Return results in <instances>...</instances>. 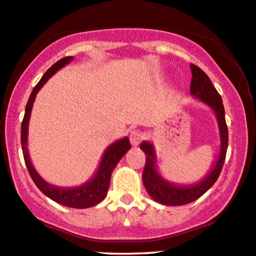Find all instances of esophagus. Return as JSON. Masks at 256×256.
Instances as JSON below:
<instances>
[{
  "label": "esophagus",
  "mask_w": 256,
  "mask_h": 256,
  "mask_svg": "<svg viewBox=\"0 0 256 256\" xmlns=\"http://www.w3.org/2000/svg\"><path fill=\"white\" fill-rule=\"evenodd\" d=\"M144 138H145V134L139 130H134L130 134V142L134 146H137V145L140 144L144 140Z\"/></svg>",
  "instance_id": "esophagus-1"
}]
</instances>
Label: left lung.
Wrapping results in <instances>:
<instances>
[{
    "label": "left lung",
    "mask_w": 256,
    "mask_h": 256,
    "mask_svg": "<svg viewBox=\"0 0 256 256\" xmlns=\"http://www.w3.org/2000/svg\"><path fill=\"white\" fill-rule=\"evenodd\" d=\"M192 78L190 82V93L197 99L202 100L206 105L214 110L218 117L220 134H221V151L218 160L210 174L202 182L188 186H178L170 184L160 176L156 170V154L154 146L148 142L140 144V148L145 154V166L143 171V183L146 188L148 195L156 202L166 206H183L192 203L200 198L203 194L214 186L221 174L223 164H224L226 154L228 148V128L224 117V108L222 104V98L218 92L210 82L209 76L196 64H190Z\"/></svg>",
    "instance_id": "obj_1"
}]
</instances>
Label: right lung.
I'll use <instances>...</instances> for the list:
<instances>
[{"instance_id":"add662e5","label":"right lung","mask_w":256,"mask_h":256,"mask_svg":"<svg viewBox=\"0 0 256 256\" xmlns=\"http://www.w3.org/2000/svg\"><path fill=\"white\" fill-rule=\"evenodd\" d=\"M73 56H66L61 59L53 64L41 80L36 84L34 87L33 92H32L30 96H29L27 106H26V112L24 120H22L21 125V144H22V152H24V163L27 166L28 172L30 174L32 180L35 183L38 189L44 194L50 200H56V203L60 204L70 206V208H76V209H85L90 208V206L98 204L106 197L108 194V186H110V180H111V174L120 158L128 152V150L131 148V144L128 138H122L120 140L113 143L111 146H108V150L105 151L104 156H102V163H100L99 169L96 171L92 180L82 186L73 188V189H61V188H56L48 184L46 180H44L38 176V174L35 171L34 166H32L30 160L28 156L27 150V134H28V122L29 117H30V111L33 108V102L36 96V93L42 86L46 84V82L50 78L53 76L56 70H59L61 67L67 64L70 61H72Z\"/></svg>"}]
</instances>
